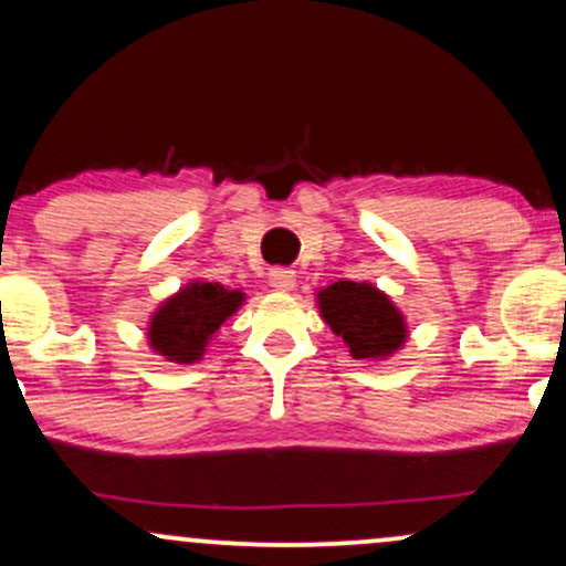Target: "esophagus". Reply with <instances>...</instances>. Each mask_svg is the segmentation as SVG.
<instances>
[{
  "label": "esophagus",
  "instance_id": "34e87169",
  "mask_svg": "<svg viewBox=\"0 0 566 566\" xmlns=\"http://www.w3.org/2000/svg\"><path fill=\"white\" fill-rule=\"evenodd\" d=\"M269 282H271V287L279 290V292H290L292 287H295V271L279 265V269H271Z\"/></svg>",
  "mask_w": 566,
  "mask_h": 566
}]
</instances>
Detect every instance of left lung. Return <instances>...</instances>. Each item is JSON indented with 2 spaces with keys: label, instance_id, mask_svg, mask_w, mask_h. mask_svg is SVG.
I'll use <instances>...</instances> for the list:
<instances>
[{
  "label": "left lung",
  "instance_id": "obj_1",
  "mask_svg": "<svg viewBox=\"0 0 566 566\" xmlns=\"http://www.w3.org/2000/svg\"><path fill=\"white\" fill-rule=\"evenodd\" d=\"M324 322L343 337L354 359H378L405 343V322L382 292L369 284L335 282L319 292Z\"/></svg>",
  "mask_w": 566,
  "mask_h": 566
}]
</instances>
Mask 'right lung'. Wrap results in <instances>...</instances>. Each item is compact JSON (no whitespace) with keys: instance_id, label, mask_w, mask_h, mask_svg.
I'll list each match as a JSON object with an SVG mask.
<instances>
[{"instance_id":"add662e5","label":"right lung","mask_w":566,"mask_h":566,"mask_svg":"<svg viewBox=\"0 0 566 566\" xmlns=\"http://www.w3.org/2000/svg\"><path fill=\"white\" fill-rule=\"evenodd\" d=\"M239 303L242 292H229L212 282H193L157 311L148 329L151 346L170 361H197L207 340L239 308Z\"/></svg>"}]
</instances>
